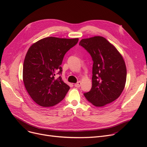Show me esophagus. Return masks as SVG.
Returning a JSON list of instances; mask_svg holds the SVG:
<instances>
[{
	"instance_id": "1",
	"label": "esophagus",
	"mask_w": 147,
	"mask_h": 147,
	"mask_svg": "<svg viewBox=\"0 0 147 147\" xmlns=\"http://www.w3.org/2000/svg\"><path fill=\"white\" fill-rule=\"evenodd\" d=\"M81 86V82H78L77 83H76L74 84V86L76 88H80Z\"/></svg>"
}]
</instances>
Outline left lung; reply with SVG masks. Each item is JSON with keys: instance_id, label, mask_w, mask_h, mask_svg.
Instances as JSON below:
<instances>
[{"instance_id": "1", "label": "left lung", "mask_w": 147, "mask_h": 147, "mask_svg": "<svg viewBox=\"0 0 147 147\" xmlns=\"http://www.w3.org/2000/svg\"><path fill=\"white\" fill-rule=\"evenodd\" d=\"M79 45L86 50L94 62L92 88L84 96L96 107L111 103L125 86L127 72L124 59L116 48L101 36L82 39Z\"/></svg>"}]
</instances>
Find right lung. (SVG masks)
<instances>
[{
	"label": "right lung",
	"mask_w": 147,
	"mask_h": 147,
	"mask_svg": "<svg viewBox=\"0 0 147 147\" xmlns=\"http://www.w3.org/2000/svg\"><path fill=\"white\" fill-rule=\"evenodd\" d=\"M79 38L48 37L30 46L23 64V82L33 101L45 108L53 107L63 100L69 89L61 77L65 54Z\"/></svg>",
	"instance_id": "1"
}]
</instances>
